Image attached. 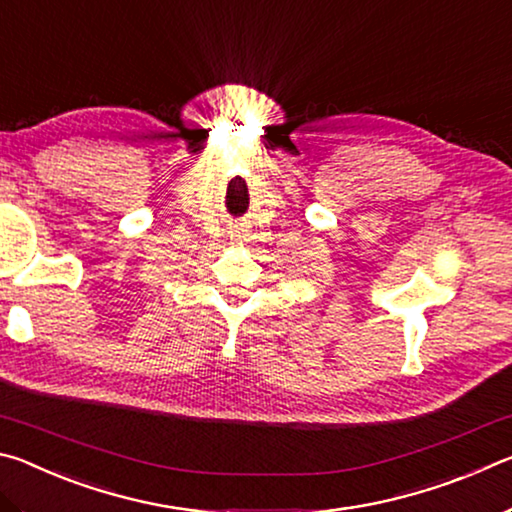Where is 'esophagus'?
<instances>
[{
	"mask_svg": "<svg viewBox=\"0 0 512 512\" xmlns=\"http://www.w3.org/2000/svg\"><path fill=\"white\" fill-rule=\"evenodd\" d=\"M230 239H235V241H241V232H232V235H230Z\"/></svg>",
	"mask_w": 512,
	"mask_h": 512,
	"instance_id": "1",
	"label": "esophagus"
}]
</instances>
